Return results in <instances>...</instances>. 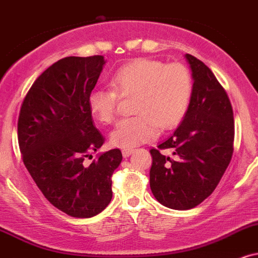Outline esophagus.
<instances>
[{
    "label": "esophagus",
    "instance_id": "esophagus-1",
    "mask_svg": "<svg viewBox=\"0 0 258 258\" xmlns=\"http://www.w3.org/2000/svg\"><path fill=\"white\" fill-rule=\"evenodd\" d=\"M132 153H133L132 149H128V150H125V149H123V150H122V156L123 157H128Z\"/></svg>",
    "mask_w": 258,
    "mask_h": 258
}]
</instances>
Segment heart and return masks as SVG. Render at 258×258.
<instances>
[{
    "label": "heart",
    "mask_w": 258,
    "mask_h": 258,
    "mask_svg": "<svg viewBox=\"0 0 258 258\" xmlns=\"http://www.w3.org/2000/svg\"><path fill=\"white\" fill-rule=\"evenodd\" d=\"M113 90L98 89L89 95L90 113L102 123L114 122L120 97H132L137 115L120 121L110 135L116 148L133 149L153 141L159 126L169 130L184 119L192 95V78L185 64L136 58L121 66L110 80Z\"/></svg>",
    "instance_id": "1"
}]
</instances>
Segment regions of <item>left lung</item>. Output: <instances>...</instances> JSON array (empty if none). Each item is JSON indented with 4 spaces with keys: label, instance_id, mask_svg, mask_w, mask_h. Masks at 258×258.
<instances>
[{
    "label": "left lung",
    "instance_id": "obj_1",
    "mask_svg": "<svg viewBox=\"0 0 258 258\" xmlns=\"http://www.w3.org/2000/svg\"><path fill=\"white\" fill-rule=\"evenodd\" d=\"M194 86L186 115L168 139L150 150L151 192L164 207L187 210L215 190L233 155L234 119L227 92L210 68L186 54ZM174 157H167L164 150Z\"/></svg>",
    "mask_w": 258,
    "mask_h": 258
}]
</instances>
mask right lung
Instances as JSON below:
<instances>
[{"label":"right lung","mask_w":258,"mask_h":258,"mask_svg":"<svg viewBox=\"0 0 258 258\" xmlns=\"http://www.w3.org/2000/svg\"><path fill=\"white\" fill-rule=\"evenodd\" d=\"M104 63L102 55L52 63L27 91L18 119L25 167L46 200L73 218H92L110 203L111 175L122 160L111 149L84 162L104 143L88 105Z\"/></svg>","instance_id":"right-lung-1"}]
</instances>
